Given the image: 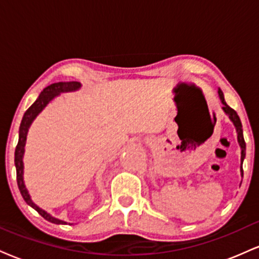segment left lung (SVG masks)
Listing matches in <instances>:
<instances>
[{
    "instance_id": "obj_1",
    "label": "left lung",
    "mask_w": 259,
    "mask_h": 259,
    "mask_svg": "<svg viewBox=\"0 0 259 259\" xmlns=\"http://www.w3.org/2000/svg\"><path fill=\"white\" fill-rule=\"evenodd\" d=\"M219 95H220L221 101H222V104H223L222 110L224 111V113H226L227 116L229 117V119L233 121V124H234V126H235V129H236V133H238V142H239V145H240V148H241V166H240V171H241V176H244V170H242V163H244L245 155H246V143H245V140H244V134H242L241 120H240L238 113H236V112L233 110L232 107H229V106L227 105L226 100H224L223 92L220 88H219Z\"/></svg>"
}]
</instances>
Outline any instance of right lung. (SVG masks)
I'll return each mask as SVG.
<instances>
[{"mask_svg":"<svg viewBox=\"0 0 259 259\" xmlns=\"http://www.w3.org/2000/svg\"><path fill=\"white\" fill-rule=\"evenodd\" d=\"M80 88L79 82H59V83H53L51 85H48L47 88L43 89V92L40 93L38 99L33 102L32 105L27 108V111L24 113L23 119H21L20 127H19V141H18L17 147H15V153H14V164L15 169H17V182L18 187H19V191L23 195L24 200L26 201L27 205H30L31 207L35 208L43 219L49 221V222L55 223V224H66L64 221L55 219L49 214L47 211L42 210V208L37 206V205L31 200V197L27 192L26 187L24 183V163H23V157L25 152V142H26V136L27 132H29V127L32 123L33 119L38 116L42 112L43 108L46 107L49 102L52 101L55 96L60 95V93H67V92H74V90H78Z\"/></svg>","mask_w":259,"mask_h":259,"instance_id":"right-lung-1","label":"right lung"}]
</instances>
